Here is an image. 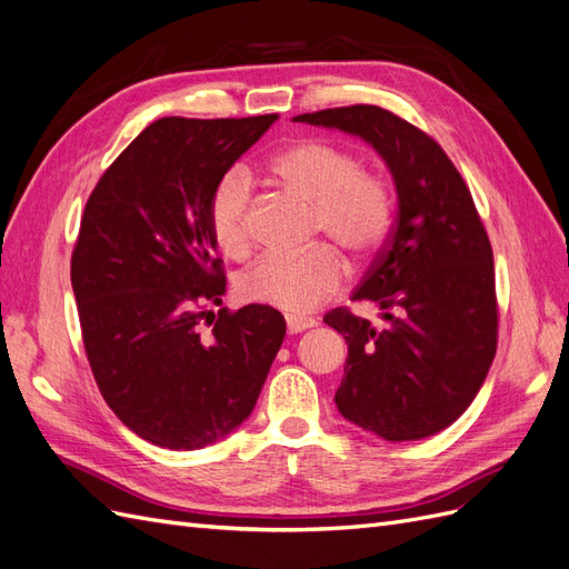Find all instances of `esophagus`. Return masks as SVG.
<instances>
[{
	"mask_svg": "<svg viewBox=\"0 0 569 569\" xmlns=\"http://www.w3.org/2000/svg\"><path fill=\"white\" fill-rule=\"evenodd\" d=\"M316 327V320H308V318H287V332L289 335H299L303 330H311Z\"/></svg>",
	"mask_w": 569,
	"mask_h": 569,
	"instance_id": "esophagus-1",
	"label": "esophagus"
}]
</instances>
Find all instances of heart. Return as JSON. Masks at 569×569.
Listing matches in <instances>:
<instances>
[{"label": "heart", "mask_w": 569, "mask_h": 569, "mask_svg": "<svg viewBox=\"0 0 569 569\" xmlns=\"http://www.w3.org/2000/svg\"><path fill=\"white\" fill-rule=\"evenodd\" d=\"M270 168L287 192L313 203L316 239L330 237L356 263L385 244L396 211L391 184L360 168L351 149L311 137L282 149ZM249 201L251 180L244 170L226 176L211 199V232L230 258L251 251ZM343 278L347 266L339 253L320 244L299 256H263L239 278L237 291L249 303L303 316L335 297Z\"/></svg>", "instance_id": "heart-1"}]
</instances>
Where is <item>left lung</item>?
I'll list each match as a JSON object with an SVG mask.
<instances>
[{
	"label": "left lung",
	"instance_id": "obj_1",
	"mask_svg": "<svg viewBox=\"0 0 569 569\" xmlns=\"http://www.w3.org/2000/svg\"><path fill=\"white\" fill-rule=\"evenodd\" d=\"M295 120L372 144L399 197L387 244L351 297L380 306L385 325L349 308L325 316L349 343L335 403L387 441L432 437L468 410L496 356L493 253L470 189L432 137L387 109L356 104Z\"/></svg>",
	"mask_w": 569,
	"mask_h": 569
}]
</instances>
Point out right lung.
<instances>
[{
  "label": "right lung",
  "mask_w": 569,
  "mask_h": 569,
  "mask_svg": "<svg viewBox=\"0 0 569 569\" xmlns=\"http://www.w3.org/2000/svg\"><path fill=\"white\" fill-rule=\"evenodd\" d=\"M278 113L161 118L107 168L71 258L82 343L97 387L137 437L173 451L226 439L258 401L284 318L226 295L211 199Z\"/></svg>",
  "instance_id": "obj_1"
}]
</instances>
